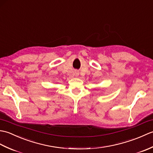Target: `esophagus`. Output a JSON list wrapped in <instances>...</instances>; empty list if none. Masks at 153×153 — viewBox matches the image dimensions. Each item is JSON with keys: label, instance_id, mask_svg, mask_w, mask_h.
<instances>
[{"label": "esophagus", "instance_id": "1", "mask_svg": "<svg viewBox=\"0 0 153 153\" xmlns=\"http://www.w3.org/2000/svg\"><path fill=\"white\" fill-rule=\"evenodd\" d=\"M75 74H76V75H77H77H78V74H79V73H78V72H77V71H76V72H75Z\"/></svg>", "mask_w": 153, "mask_h": 153}]
</instances>
